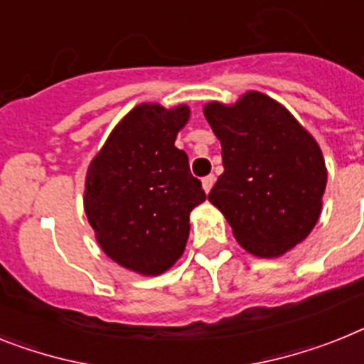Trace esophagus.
Returning a JSON list of instances; mask_svg holds the SVG:
<instances>
[{"mask_svg":"<svg viewBox=\"0 0 364 364\" xmlns=\"http://www.w3.org/2000/svg\"><path fill=\"white\" fill-rule=\"evenodd\" d=\"M215 181H216L215 176L203 177V179H201V187H203V191H205V192H209L210 188H213V185H215Z\"/></svg>","mask_w":364,"mask_h":364,"instance_id":"esophagus-1","label":"esophagus"}]
</instances>
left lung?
Returning a JSON list of instances; mask_svg holds the SVG:
<instances>
[{"label": "left lung", "mask_w": 364, "mask_h": 364, "mask_svg": "<svg viewBox=\"0 0 364 364\" xmlns=\"http://www.w3.org/2000/svg\"><path fill=\"white\" fill-rule=\"evenodd\" d=\"M203 114L224 163L209 201L246 252L285 255L307 239L322 213L328 168L318 142L279 102L255 90L233 105L207 103Z\"/></svg>", "instance_id": "8db88e82"}]
</instances>
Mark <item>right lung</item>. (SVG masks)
<instances>
[{
  "mask_svg": "<svg viewBox=\"0 0 364 364\" xmlns=\"http://www.w3.org/2000/svg\"><path fill=\"white\" fill-rule=\"evenodd\" d=\"M191 109L140 103L116 124L85 179V213L100 248L120 267L159 276L183 255L192 209L205 201L176 148Z\"/></svg>",
  "mask_w": 364,
  "mask_h": 364,
  "instance_id": "right-lung-1",
  "label": "right lung"
}]
</instances>
